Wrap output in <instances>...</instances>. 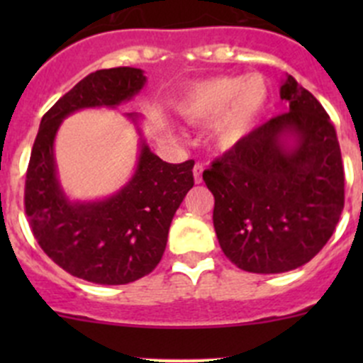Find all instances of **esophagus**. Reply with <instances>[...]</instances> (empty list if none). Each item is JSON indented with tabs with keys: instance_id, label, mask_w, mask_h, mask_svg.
Segmentation results:
<instances>
[{
	"instance_id": "34e87169",
	"label": "esophagus",
	"mask_w": 363,
	"mask_h": 363,
	"mask_svg": "<svg viewBox=\"0 0 363 363\" xmlns=\"http://www.w3.org/2000/svg\"><path fill=\"white\" fill-rule=\"evenodd\" d=\"M202 172H203V167L200 163H196L195 168H193V177H195L196 184H200V182H202Z\"/></svg>"
}]
</instances>
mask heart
Listing matches in <instances>:
<instances>
[{
  "label": "heart",
  "mask_w": 363,
  "mask_h": 363,
  "mask_svg": "<svg viewBox=\"0 0 363 363\" xmlns=\"http://www.w3.org/2000/svg\"><path fill=\"white\" fill-rule=\"evenodd\" d=\"M270 87L262 75H219L186 89L179 112L195 123H212V138L223 151L246 144L269 108Z\"/></svg>",
  "instance_id": "1"
}]
</instances>
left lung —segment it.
<instances>
[{
  "mask_svg": "<svg viewBox=\"0 0 363 363\" xmlns=\"http://www.w3.org/2000/svg\"><path fill=\"white\" fill-rule=\"evenodd\" d=\"M288 112L203 172L214 195L216 235L226 258L252 274H281L311 262L344 207V168L330 117L286 75Z\"/></svg>",
  "mask_w": 363,
  "mask_h": 363,
  "instance_id": "left-lung-1",
  "label": "left lung"
}]
</instances>
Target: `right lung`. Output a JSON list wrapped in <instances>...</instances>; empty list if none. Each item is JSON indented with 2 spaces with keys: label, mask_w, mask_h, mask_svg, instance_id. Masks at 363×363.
<instances>
[{
  "label": "right lung",
  "mask_w": 363,
  "mask_h": 363,
  "mask_svg": "<svg viewBox=\"0 0 363 363\" xmlns=\"http://www.w3.org/2000/svg\"><path fill=\"white\" fill-rule=\"evenodd\" d=\"M144 69L121 67L84 77L40 123L26 174L24 203L33 235L54 263L96 284H128L147 276L163 256L175 211L193 188V164L167 163L149 147L142 116L126 113L138 133L130 181L101 200H69L57 175L54 142L61 123L82 108H116L144 89Z\"/></svg>",
  "instance_id": "add662e5"
}]
</instances>
